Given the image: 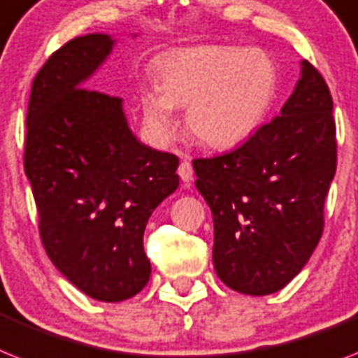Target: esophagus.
I'll return each instance as SVG.
<instances>
[{"mask_svg": "<svg viewBox=\"0 0 358 358\" xmlns=\"http://www.w3.org/2000/svg\"><path fill=\"white\" fill-rule=\"evenodd\" d=\"M177 173H179V177H181V181L185 182H190L192 179H194V168H192V164L188 161H182L181 164H179Z\"/></svg>", "mask_w": 358, "mask_h": 358, "instance_id": "obj_1", "label": "esophagus"}]
</instances>
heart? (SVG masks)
<instances>
[{
    "mask_svg": "<svg viewBox=\"0 0 358 358\" xmlns=\"http://www.w3.org/2000/svg\"><path fill=\"white\" fill-rule=\"evenodd\" d=\"M276 91L278 67L267 52L201 45L168 55L159 66L157 87H143L138 102L157 144L172 138L176 108L186 106L188 131L214 150H230L259 128Z\"/></svg>",
    "mask_w": 358,
    "mask_h": 358,
    "instance_id": "b5f03b06",
    "label": "heart"
}]
</instances>
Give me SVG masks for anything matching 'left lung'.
<instances>
[{"mask_svg":"<svg viewBox=\"0 0 358 358\" xmlns=\"http://www.w3.org/2000/svg\"><path fill=\"white\" fill-rule=\"evenodd\" d=\"M214 217V268L227 287L264 296L309 262L324 230V201L336 172L333 99L302 60L278 117L232 152L194 161Z\"/></svg>","mask_w":358,"mask_h":358,"instance_id":"obj_1","label":"left lung"}]
</instances>
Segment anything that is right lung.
<instances>
[{"mask_svg": "<svg viewBox=\"0 0 358 358\" xmlns=\"http://www.w3.org/2000/svg\"><path fill=\"white\" fill-rule=\"evenodd\" d=\"M113 45L109 34H85L43 64L32 82L23 157L47 256L100 302L143 291L152 274L144 229L179 186V159L133 135L122 99L85 87Z\"/></svg>", "mask_w": 358, "mask_h": 358, "instance_id": "1", "label": "right lung"}]
</instances>
